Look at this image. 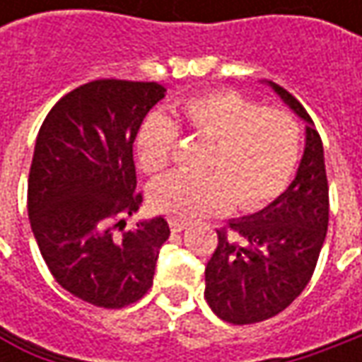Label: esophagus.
<instances>
[{"label":"esophagus","mask_w":362,"mask_h":362,"mask_svg":"<svg viewBox=\"0 0 362 362\" xmlns=\"http://www.w3.org/2000/svg\"><path fill=\"white\" fill-rule=\"evenodd\" d=\"M169 226H171V231H183L187 228V221H183V219H171Z\"/></svg>","instance_id":"esophagus-1"}]
</instances>
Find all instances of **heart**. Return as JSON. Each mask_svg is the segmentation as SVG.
I'll list each match as a JSON object with an SVG mask.
<instances>
[{"label":"heart","instance_id":"1","mask_svg":"<svg viewBox=\"0 0 362 362\" xmlns=\"http://www.w3.org/2000/svg\"><path fill=\"white\" fill-rule=\"evenodd\" d=\"M183 120L197 139L211 143L203 177L169 175L148 197L153 207L179 219L221 214L231 203L257 211L278 199L296 171L302 129L290 112L266 108L240 92L211 90L181 105ZM179 127L169 117H146L136 134V159L145 173H163L175 155Z\"/></svg>","mask_w":362,"mask_h":362}]
</instances>
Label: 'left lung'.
<instances>
[{"mask_svg": "<svg viewBox=\"0 0 362 362\" xmlns=\"http://www.w3.org/2000/svg\"><path fill=\"white\" fill-rule=\"evenodd\" d=\"M276 94L306 124V146L290 187L254 216L217 230L205 268V300L231 325H254L288 308L313 278L328 230V181L320 134L282 86Z\"/></svg>", "mask_w": 362, "mask_h": 362, "instance_id": "8db88e82", "label": "left lung"}]
</instances>
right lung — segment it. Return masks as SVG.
Masks as SVG:
<instances>
[{
    "mask_svg": "<svg viewBox=\"0 0 362 362\" xmlns=\"http://www.w3.org/2000/svg\"><path fill=\"white\" fill-rule=\"evenodd\" d=\"M157 82L92 80L52 106L35 139L28 216L56 282L100 308H124L153 286L169 226L127 228L143 203L132 143L165 96Z\"/></svg>",
    "mask_w": 362,
    "mask_h": 362,
    "instance_id": "obj_1",
    "label": "right lung"
}]
</instances>
